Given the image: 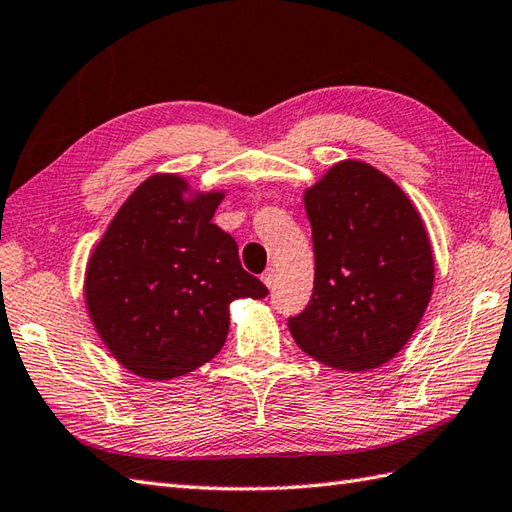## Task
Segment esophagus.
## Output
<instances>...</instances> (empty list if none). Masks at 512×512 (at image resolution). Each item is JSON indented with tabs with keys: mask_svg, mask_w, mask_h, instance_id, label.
<instances>
[{
	"mask_svg": "<svg viewBox=\"0 0 512 512\" xmlns=\"http://www.w3.org/2000/svg\"><path fill=\"white\" fill-rule=\"evenodd\" d=\"M261 281H264L270 290L275 288V283H277V272H275V268H268V270L264 272V275H261Z\"/></svg>",
	"mask_w": 512,
	"mask_h": 512,
	"instance_id": "obj_1",
	"label": "esophagus"
}]
</instances>
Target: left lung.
Listing matches in <instances>:
<instances>
[{"instance_id": "8db88e82", "label": "left lung", "mask_w": 512, "mask_h": 512, "mask_svg": "<svg viewBox=\"0 0 512 512\" xmlns=\"http://www.w3.org/2000/svg\"><path fill=\"white\" fill-rule=\"evenodd\" d=\"M303 200L314 292L290 334L320 364L371 371L403 349L430 303V237L401 187L364 161L331 165Z\"/></svg>"}]
</instances>
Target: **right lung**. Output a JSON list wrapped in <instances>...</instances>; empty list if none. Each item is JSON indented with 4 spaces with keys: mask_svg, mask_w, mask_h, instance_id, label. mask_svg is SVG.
Listing matches in <instances>:
<instances>
[{
    "mask_svg": "<svg viewBox=\"0 0 512 512\" xmlns=\"http://www.w3.org/2000/svg\"><path fill=\"white\" fill-rule=\"evenodd\" d=\"M224 192H189L178 174H152L115 213L85 272L91 323L130 373L165 382L213 360L235 299L268 288L240 264L211 218Z\"/></svg>",
    "mask_w": 512,
    "mask_h": 512,
    "instance_id": "1",
    "label": "right lung"
}]
</instances>
